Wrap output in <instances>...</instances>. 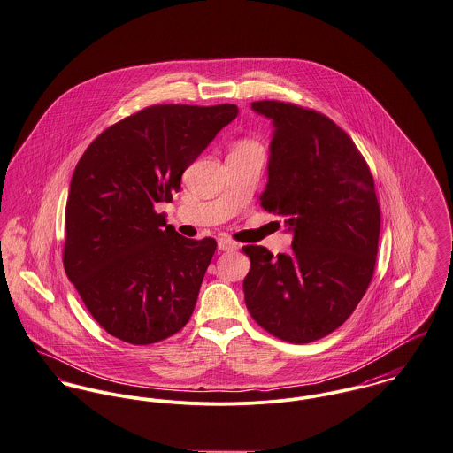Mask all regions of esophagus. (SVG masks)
Wrapping results in <instances>:
<instances>
[{
    "label": "esophagus",
    "mask_w": 453,
    "mask_h": 453,
    "mask_svg": "<svg viewBox=\"0 0 453 453\" xmlns=\"http://www.w3.org/2000/svg\"><path fill=\"white\" fill-rule=\"evenodd\" d=\"M218 249L219 250H234V249H237V244L226 237H221V239H218Z\"/></svg>",
    "instance_id": "34e87169"
}]
</instances>
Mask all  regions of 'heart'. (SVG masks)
Instances as JSON below:
<instances>
[{"label":"heart","mask_w":453,"mask_h":453,"mask_svg":"<svg viewBox=\"0 0 453 453\" xmlns=\"http://www.w3.org/2000/svg\"><path fill=\"white\" fill-rule=\"evenodd\" d=\"M237 149H244V150H259L257 149V145L256 143H252V142H242V143H239V147Z\"/></svg>","instance_id":"1"}]
</instances>
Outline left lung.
Wrapping results in <instances>:
<instances>
[{"instance_id":"left-lung-1","label":"left lung","mask_w":453,"mask_h":453,"mask_svg":"<svg viewBox=\"0 0 453 453\" xmlns=\"http://www.w3.org/2000/svg\"><path fill=\"white\" fill-rule=\"evenodd\" d=\"M273 124L261 206L284 218L292 252L244 246L250 317L279 339L317 341L346 322L371 284L380 232L371 169L329 118L292 104L252 102Z\"/></svg>"}]
</instances>
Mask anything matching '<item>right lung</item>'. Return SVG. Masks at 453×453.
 Wrapping results in <instances>:
<instances>
[{
	"instance_id": "obj_1",
	"label": "right lung",
	"mask_w": 453,
	"mask_h": 453,
	"mask_svg": "<svg viewBox=\"0 0 453 453\" xmlns=\"http://www.w3.org/2000/svg\"><path fill=\"white\" fill-rule=\"evenodd\" d=\"M239 114L234 104L152 105L107 127L74 169L64 268L111 335L152 344L190 320L216 241H192L156 204Z\"/></svg>"
}]
</instances>
